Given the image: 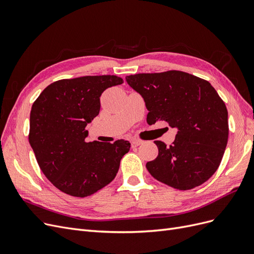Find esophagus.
<instances>
[{
	"label": "esophagus",
	"instance_id": "obj_1",
	"mask_svg": "<svg viewBox=\"0 0 254 254\" xmlns=\"http://www.w3.org/2000/svg\"><path fill=\"white\" fill-rule=\"evenodd\" d=\"M142 143H143V141L135 139V140L131 141V146H132V147H137V146H140Z\"/></svg>",
	"mask_w": 254,
	"mask_h": 254
}]
</instances>
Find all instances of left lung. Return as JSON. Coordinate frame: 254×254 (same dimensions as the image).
Masks as SVG:
<instances>
[{"label":"left lung","mask_w":254,"mask_h":254,"mask_svg":"<svg viewBox=\"0 0 254 254\" xmlns=\"http://www.w3.org/2000/svg\"><path fill=\"white\" fill-rule=\"evenodd\" d=\"M144 98L147 123L165 121L178 129L170 147L155 141L159 155L146 163L149 174L174 189L201 186L217 171L229 136L228 110L209 81L182 71L126 77Z\"/></svg>","instance_id":"obj_1"}]
</instances>
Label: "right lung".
<instances>
[{
  "label": "right lung",
  "mask_w": 254,
  "mask_h": 254,
  "mask_svg": "<svg viewBox=\"0 0 254 254\" xmlns=\"http://www.w3.org/2000/svg\"><path fill=\"white\" fill-rule=\"evenodd\" d=\"M123 82L115 75L61 79L45 88L33 104L29 144L42 173L64 193L87 197L117 176L130 143H87L86 127L99 113L103 92Z\"/></svg>",
  "instance_id": "1"
}]
</instances>
